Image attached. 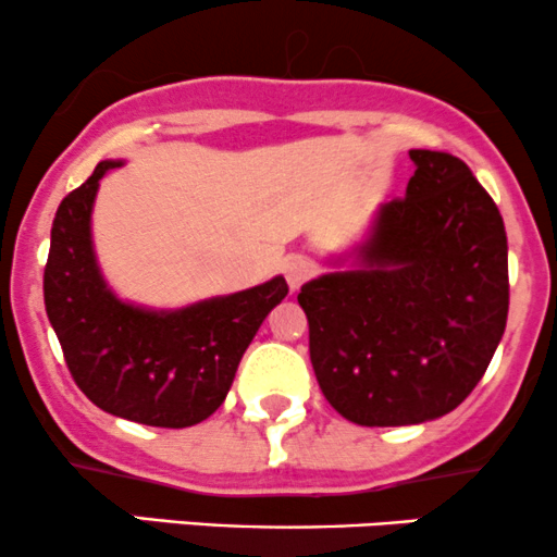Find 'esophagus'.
<instances>
[{
  "label": "esophagus",
  "mask_w": 557,
  "mask_h": 557,
  "mask_svg": "<svg viewBox=\"0 0 557 557\" xmlns=\"http://www.w3.org/2000/svg\"><path fill=\"white\" fill-rule=\"evenodd\" d=\"M283 272H285L287 287H290V290L296 293L298 287L304 285L306 280H309V274H311V267H309V261H304V259H300V257H293V259H287L285 264H283Z\"/></svg>",
  "instance_id": "obj_1"
}]
</instances>
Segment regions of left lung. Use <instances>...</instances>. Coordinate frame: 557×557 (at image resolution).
Listing matches in <instances>:
<instances>
[{
  "label": "left lung",
  "instance_id": "8db88e82",
  "mask_svg": "<svg viewBox=\"0 0 557 557\" xmlns=\"http://www.w3.org/2000/svg\"><path fill=\"white\" fill-rule=\"evenodd\" d=\"M406 196L382 203L335 272L298 293L324 398L361 426L450 413L487 372L508 319V238L458 157L411 149Z\"/></svg>",
  "mask_w": 557,
  "mask_h": 557
}]
</instances>
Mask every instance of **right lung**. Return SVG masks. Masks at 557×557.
I'll list each match as a JSON object with an SVG mask.
<instances>
[{
	"instance_id": "add662e5",
	"label": "right lung",
	"mask_w": 557,
	"mask_h": 557,
	"mask_svg": "<svg viewBox=\"0 0 557 557\" xmlns=\"http://www.w3.org/2000/svg\"><path fill=\"white\" fill-rule=\"evenodd\" d=\"M120 164L104 159L62 198L44 270V304L70 374L94 406L138 424L183 430L212 417L227 398L243 354L287 296V283L277 274L181 309L120 298L101 274L91 233L99 181Z\"/></svg>"
}]
</instances>
